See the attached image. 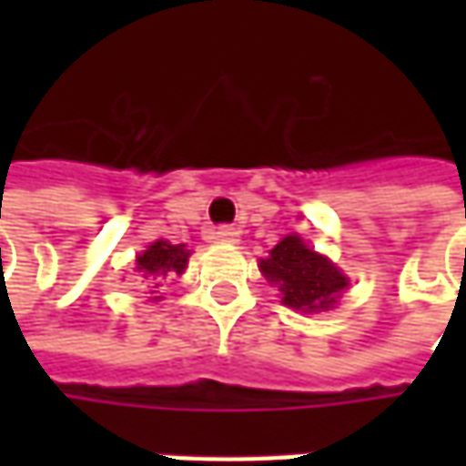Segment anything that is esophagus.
I'll return each instance as SVG.
<instances>
[{
    "mask_svg": "<svg viewBox=\"0 0 466 466\" xmlns=\"http://www.w3.org/2000/svg\"><path fill=\"white\" fill-rule=\"evenodd\" d=\"M215 238L223 243H236L241 238V230L238 228H233V225H220L218 230H215Z\"/></svg>",
    "mask_w": 466,
    "mask_h": 466,
    "instance_id": "34e87169",
    "label": "esophagus"
}]
</instances>
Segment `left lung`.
Instances as JSON below:
<instances>
[{
  "label": "left lung",
  "instance_id": "obj_1",
  "mask_svg": "<svg viewBox=\"0 0 466 466\" xmlns=\"http://www.w3.org/2000/svg\"><path fill=\"white\" fill-rule=\"evenodd\" d=\"M259 267L264 278L279 288L282 303L296 311H327L348 288V278L298 236L282 238Z\"/></svg>",
  "mask_w": 466,
  "mask_h": 466
}]
</instances>
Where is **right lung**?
Listing matches in <instances>:
<instances>
[{
    "instance_id": "1",
    "label": "right lung",
    "mask_w": 466,
    "mask_h": 466,
    "mask_svg": "<svg viewBox=\"0 0 466 466\" xmlns=\"http://www.w3.org/2000/svg\"><path fill=\"white\" fill-rule=\"evenodd\" d=\"M188 261V251L184 246H170L166 241H155L145 254L137 257V269L145 272V278H166L168 272H184Z\"/></svg>"
}]
</instances>
